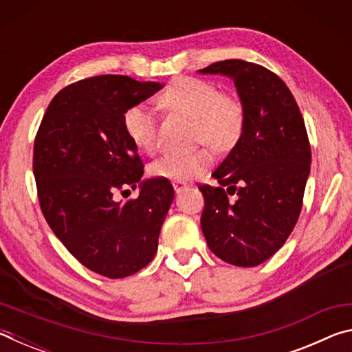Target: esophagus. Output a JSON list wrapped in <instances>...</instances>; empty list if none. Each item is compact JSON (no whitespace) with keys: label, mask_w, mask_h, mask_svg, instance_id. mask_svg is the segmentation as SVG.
<instances>
[{"label":"esophagus","mask_w":352,"mask_h":352,"mask_svg":"<svg viewBox=\"0 0 352 352\" xmlns=\"http://www.w3.org/2000/svg\"><path fill=\"white\" fill-rule=\"evenodd\" d=\"M172 186H174V189H175V192H177V194H180L182 190H184V189L188 188V184L184 183V182H174V183H172Z\"/></svg>","instance_id":"34e87169"}]
</instances>
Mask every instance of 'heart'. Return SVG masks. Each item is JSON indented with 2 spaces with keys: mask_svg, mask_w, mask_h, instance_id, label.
<instances>
[{
  "mask_svg": "<svg viewBox=\"0 0 352 352\" xmlns=\"http://www.w3.org/2000/svg\"><path fill=\"white\" fill-rule=\"evenodd\" d=\"M160 102L166 109L184 113L195 119V136L217 151H228L239 141L245 124V109L234 94L223 93L214 82L178 77L160 94ZM124 130L130 141L144 152H155L158 147L157 116L144 104H136L124 115ZM212 163L208 147L194 152H168L151 166L155 177L172 182H190L200 177Z\"/></svg>",
  "mask_w": 352,
  "mask_h": 352,
  "instance_id": "obj_1",
  "label": "heart"
}]
</instances>
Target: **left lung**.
<instances>
[{"label":"left lung","mask_w":352,"mask_h":352,"mask_svg":"<svg viewBox=\"0 0 352 352\" xmlns=\"http://www.w3.org/2000/svg\"><path fill=\"white\" fill-rule=\"evenodd\" d=\"M199 73L233 79L245 109L242 136L212 172L219 188L199 186L201 231L217 258L259 265L284 245L300 217L311 172L305 119L287 85L261 65L233 58Z\"/></svg>","instance_id":"obj_1"}]
</instances>
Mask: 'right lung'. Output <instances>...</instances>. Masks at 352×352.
<instances>
[{"label": "right lung", "instance_id": "1", "mask_svg": "<svg viewBox=\"0 0 352 352\" xmlns=\"http://www.w3.org/2000/svg\"><path fill=\"white\" fill-rule=\"evenodd\" d=\"M162 88L118 74L71 83L47 105L35 136L32 168L47 225L82 265L111 279L153 259L174 200L168 178L141 180L138 147L124 130L130 107ZM138 184V199L114 200Z\"/></svg>", "mask_w": 352, "mask_h": 352}]
</instances>
